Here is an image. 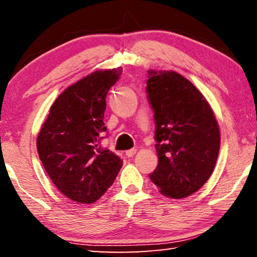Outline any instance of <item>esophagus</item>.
<instances>
[{
    "instance_id": "obj_1",
    "label": "esophagus",
    "mask_w": 257,
    "mask_h": 257,
    "mask_svg": "<svg viewBox=\"0 0 257 257\" xmlns=\"http://www.w3.org/2000/svg\"><path fill=\"white\" fill-rule=\"evenodd\" d=\"M136 152H137L136 149H130L128 151H125V155H127L128 158H133V156L136 154Z\"/></svg>"
}]
</instances>
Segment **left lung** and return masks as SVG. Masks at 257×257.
<instances>
[{
	"label": "left lung",
	"instance_id": "8db88e82",
	"mask_svg": "<svg viewBox=\"0 0 257 257\" xmlns=\"http://www.w3.org/2000/svg\"><path fill=\"white\" fill-rule=\"evenodd\" d=\"M147 72L159 158L150 178L164 196L184 198L201 188L214 170L219 125L205 97L188 79L175 71Z\"/></svg>",
	"mask_w": 257,
	"mask_h": 257
}]
</instances>
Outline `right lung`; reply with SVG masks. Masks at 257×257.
Instances as JSON below:
<instances>
[{"mask_svg": "<svg viewBox=\"0 0 257 257\" xmlns=\"http://www.w3.org/2000/svg\"><path fill=\"white\" fill-rule=\"evenodd\" d=\"M122 68L93 72L64 90L50 108L37 137L47 175L72 201L96 202L118 176L122 160L99 145L106 132V95Z\"/></svg>", "mask_w": 257, "mask_h": 257, "instance_id": "obj_1", "label": "right lung"}]
</instances>
